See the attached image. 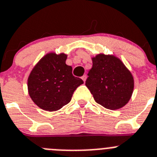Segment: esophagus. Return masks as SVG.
<instances>
[{
  "instance_id": "1",
  "label": "esophagus",
  "mask_w": 157,
  "mask_h": 157,
  "mask_svg": "<svg viewBox=\"0 0 157 157\" xmlns=\"http://www.w3.org/2000/svg\"><path fill=\"white\" fill-rule=\"evenodd\" d=\"M81 78H82V80H84V82H85V80H86V79H87V76H86V75H84V76H83Z\"/></svg>"
}]
</instances>
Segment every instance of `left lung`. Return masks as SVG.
I'll list each match as a JSON object with an SVG mask.
<instances>
[{
  "label": "left lung",
  "instance_id": "8db88e82",
  "mask_svg": "<svg viewBox=\"0 0 157 157\" xmlns=\"http://www.w3.org/2000/svg\"><path fill=\"white\" fill-rule=\"evenodd\" d=\"M85 85L95 102L110 110L126 104L133 90V78L121 60L114 56L99 54L92 58Z\"/></svg>",
  "mask_w": 157,
  "mask_h": 157
}]
</instances>
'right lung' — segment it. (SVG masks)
I'll return each mask as SVG.
<instances>
[{"instance_id": "1", "label": "right lung", "mask_w": 157, "mask_h": 157, "mask_svg": "<svg viewBox=\"0 0 157 157\" xmlns=\"http://www.w3.org/2000/svg\"><path fill=\"white\" fill-rule=\"evenodd\" d=\"M67 55L46 54L30 73L28 92L38 107L55 111L70 102L74 91L84 81L72 73V67L65 64Z\"/></svg>"}]
</instances>
